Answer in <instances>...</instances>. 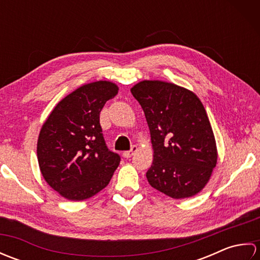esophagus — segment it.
<instances>
[{"instance_id": "obj_1", "label": "esophagus", "mask_w": 260, "mask_h": 260, "mask_svg": "<svg viewBox=\"0 0 260 260\" xmlns=\"http://www.w3.org/2000/svg\"><path fill=\"white\" fill-rule=\"evenodd\" d=\"M136 152H137V146H136V145H133V146H132V148H131L129 151H126V152L123 153V156H124L125 158H129L131 156H133Z\"/></svg>"}]
</instances>
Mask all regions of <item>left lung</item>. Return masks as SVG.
I'll return each mask as SVG.
<instances>
[{"label":"left lung","instance_id":"8db88e82","mask_svg":"<svg viewBox=\"0 0 260 260\" xmlns=\"http://www.w3.org/2000/svg\"><path fill=\"white\" fill-rule=\"evenodd\" d=\"M131 92L144 110L153 163L146 178L173 199L198 194L211 178L218 151L206 109L194 92L172 82L143 80Z\"/></svg>","mask_w":260,"mask_h":260}]
</instances>
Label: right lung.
Returning a JSON list of instances; mask_svg holds the SVG:
<instances>
[{
	"instance_id": "right-lung-1",
	"label": "right lung",
	"mask_w": 260,
	"mask_h": 260,
	"mask_svg": "<svg viewBox=\"0 0 260 260\" xmlns=\"http://www.w3.org/2000/svg\"><path fill=\"white\" fill-rule=\"evenodd\" d=\"M118 92L112 81L82 85L61 99L38 137L39 168L47 183L70 201H82L106 187L120 162L102 133L99 114Z\"/></svg>"
}]
</instances>
